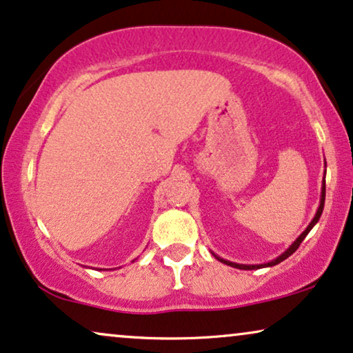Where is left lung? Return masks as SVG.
Returning a JSON list of instances; mask_svg holds the SVG:
<instances>
[{
    "label": "left lung",
    "mask_w": 353,
    "mask_h": 353,
    "mask_svg": "<svg viewBox=\"0 0 353 353\" xmlns=\"http://www.w3.org/2000/svg\"><path fill=\"white\" fill-rule=\"evenodd\" d=\"M324 200H325V181H323V189H321V203H319V208H318V212H316V215H314V218L313 220H311V223L310 225H307V228L303 231V233L298 236L296 238V241L295 243L292 244V246H290L287 251H285L283 254H280L279 257L276 259H274V261H270V262H267V264H257V265H246V264H236V262H230V261H225V259H221V257H218V256H215L218 261L220 262H223V264H226V265H231V267H234V269H241V270H256V269H262V267H272V265H276V264H280V262L282 261H285V259L287 257H290L292 256L293 252L296 251L298 248H300V244L303 243V239L306 238V234L310 233L311 230H313V226L316 225V223L319 221V218H321V213H323V208H324Z\"/></svg>",
    "instance_id": "1"
}]
</instances>
